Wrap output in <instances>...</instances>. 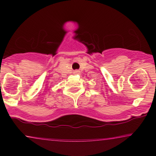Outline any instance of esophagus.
<instances>
[{"instance_id": "obj_1", "label": "esophagus", "mask_w": 156, "mask_h": 156, "mask_svg": "<svg viewBox=\"0 0 156 156\" xmlns=\"http://www.w3.org/2000/svg\"><path fill=\"white\" fill-rule=\"evenodd\" d=\"M74 73H76V74H77V73H79V71H78V70H76Z\"/></svg>"}]
</instances>
